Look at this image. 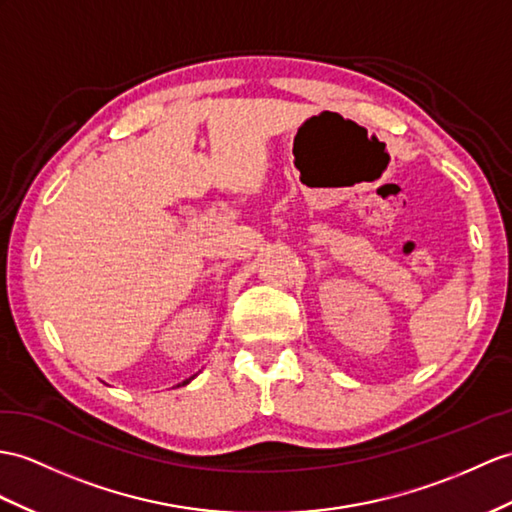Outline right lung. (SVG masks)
Returning a JSON list of instances; mask_svg holds the SVG:
<instances>
[{"label":"right lung","instance_id":"obj_1","mask_svg":"<svg viewBox=\"0 0 512 512\" xmlns=\"http://www.w3.org/2000/svg\"><path fill=\"white\" fill-rule=\"evenodd\" d=\"M193 378H195V376H193ZM193 378H189V380H184V382H182V386H184V384H189V382H191ZM178 386H180V384H178Z\"/></svg>","mask_w":512,"mask_h":512}]
</instances>
